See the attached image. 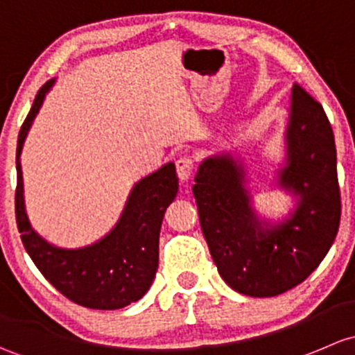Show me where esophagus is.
<instances>
[{"mask_svg": "<svg viewBox=\"0 0 355 355\" xmlns=\"http://www.w3.org/2000/svg\"><path fill=\"white\" fill-rule=\"evenodd\" d=\"M176 169H178V178L181 182H188L193 173V160L189 157L182 155L176 160Z\"/></svg>", "mask_w": 355, "mask_h": 355, "instance_id": "1", "label": "esophagus"}]
</instances>
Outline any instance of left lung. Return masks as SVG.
Returning <instances> with one entry per match:
<instances>
[{"label": "left lung", "mask_w": 355, "mask_h": 355, "mask_svg": "<svg viewBox=\"0 0 355 355\" xmlns=\"http://www.w3.org/2000/svg\"><path fill=\"white\" fill-rule=\"evenodd\" d=\"M273 186L292 198L286 215L254 208L248 167L237 150L200 162L193 195L218 273L251 297H273L304 282L330 251L340 225L337 148L323 107L294 85Z\"/></svg>", "instance_id": "obj_1"}]
</instances>
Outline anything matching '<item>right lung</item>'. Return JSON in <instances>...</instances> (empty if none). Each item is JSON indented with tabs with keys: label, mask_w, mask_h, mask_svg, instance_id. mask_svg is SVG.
<instances>
[{
	"label": "right lung",
	"mask_w": 355,
	"mask_h": 355,
	"mask_svg": "<svg viewBox=\"0 0 355 355\" xmlns=\"http://www.w3.org/2000/svg\"><path fill=\"white\" fill-rule=\"evenodd\" d=\"M54 83L56 78L39 90L18 135L15 215L21 243L39 272L69 301L90 309H121L144 297L155 279L160 225L178 195L176 166L167 162L135 182L114 227L96 243L61 248L44 239L28 220L20 155Z\"/></svg>",
	"instance_id": "right-lung-1"
}]
</instances>
